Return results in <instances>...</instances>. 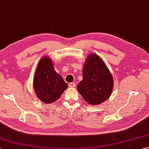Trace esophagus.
I'll return each instance as SVG.
<instances>
[{"instance_id": "1", "label": "esophagus", "mask_w": 149, "mask_h": 149, "mask_svg": "<svg viewBox=\"0 0 149 149\" xmlns=\"http://www.w3.org/2000/svg\"><path fill=\"white\" fill-rule=\"evenodd\" d=\"M68 86L70 88H74V87H75V84L74 83H69Z\"/></svg>"}]
</instances>
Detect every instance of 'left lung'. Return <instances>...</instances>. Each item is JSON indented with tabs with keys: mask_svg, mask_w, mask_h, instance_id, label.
Returning a JSON list of instances; mask_svg holds the SVG:
<instances>
[{
	"mask_svg": "<svg viewBox=\"0 0 149 149\" xmlns=\"http://www.w3.org/2000/svg\"><path fill=\"white\" fill-rule=\"evenodd\" d=\"M113 81L105 63L97 54L88 57L83 69V80L77 85L79 92L91 105L100 104L110 97Z\"/></svg>",
	"mask_w": 149,
	"mask_h": 149,
	"instance_id": "obj_1",
	"label": "left lung"
}]
</instances>
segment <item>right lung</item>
Masks as SVG:
<instances>
[{
	"label": "right lung",
	"mask_w": 149,
	"mask_h": 149,
	"mask_svg": "<svg viewBox=\"0 0 149 149\" xmlns=\"http://www.w3.org/2000/svg\"><path fill=\"white\" fill-rule=\"evenodd\" d=\"M33 85L38 98L46 104L56 101L68 87L54 70L52 60L47 56L41 59L38 65Z\"/></svg>",
	"instance_id": "right-lung-1"
}]
</instances>
